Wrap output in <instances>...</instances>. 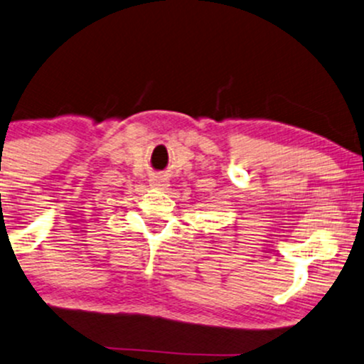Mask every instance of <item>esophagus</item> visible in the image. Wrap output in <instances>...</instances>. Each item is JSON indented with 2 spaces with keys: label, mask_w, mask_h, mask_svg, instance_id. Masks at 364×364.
Masks as SVG:
<instances>
[{
  "label": "esophagus",
  "mask_w": 364,
  "mask_h": 364,
  "mask_svg": "<svg viewBox=\"0 0 364 364\" xmlns=\"http://www.w3.org/2000/svg\"><path fill=\"white\" fill-rule=\"evenodd\" d=\"M152 186L159 188V190H164L166 181H164V179H154V181H152Z\"/></svg>",
  "instance_id": "esophagus-1"
}]
</instances>
